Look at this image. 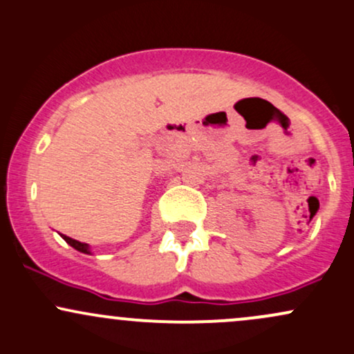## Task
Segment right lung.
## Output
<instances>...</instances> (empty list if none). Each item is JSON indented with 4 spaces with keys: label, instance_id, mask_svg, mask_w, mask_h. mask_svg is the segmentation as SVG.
Wrapping results in <instances>:
<instances>
[{
    "label": "right lung",
    "instance_id": "add662e5",
    "mask_svg": "<svg viewBox=\"0 0 354 354\" xmlns=\"http://www.w3.org/2000/svg\"><path fill=\"white\" fill-rule=\"evenodd\" d=\"M62 237H63V239L66 241V244H70L71 248L77 249V251H80V252H83V254H91V251H90V245H88V244H85V242L75 241V239H71V237H68V236H63V234H62Z\"/></svg>",
    "mask_w": 354,
    "mask_h": 354
}]
</instances>
